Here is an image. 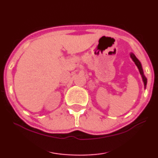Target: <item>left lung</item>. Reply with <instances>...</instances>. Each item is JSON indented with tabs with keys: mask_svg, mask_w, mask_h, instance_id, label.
Returning a JSON list of instances; mask_svg holds the SVG:
<instances>
[{
	"mask_svg": "<svg viewBox=\"0 0 158 158\" xmlns=\"http://www.w3.org/2000/svg\"><path fill=\"white\" fill-rule=\"evenodd\" d=\"M130 56H131V58H132V59L133 61H134L135 63V64H136V66H137V68H138L139 72H140L142 77H143V81H144V84H145V87H146V85H147V79H146V77H145V76H144L143 70V68H142L141 63H140V62H139V60L137 59L136 56H135V55L132 54V53H131V54H130Z\"/></svg>",
	"mask_w": 158,
	"mask_h": 158,
	"instance_id": "8db88e82",
	"label": "left lung"
}]
</instances>
